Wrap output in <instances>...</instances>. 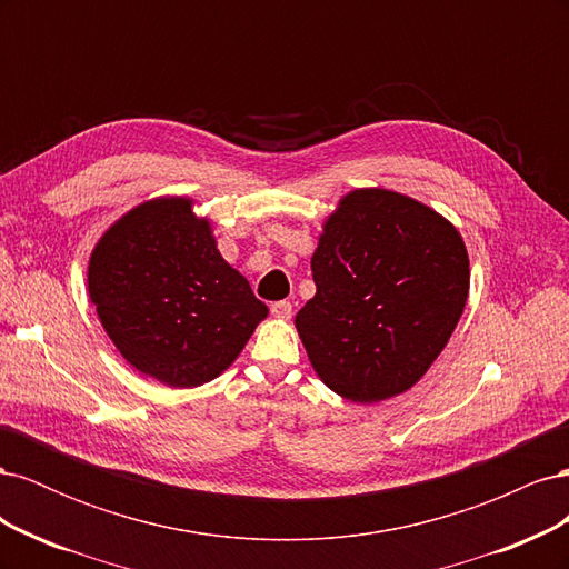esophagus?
I'll return each mask as SVG.
<instances>
[{"label":"esophagus","instance_id":"obj_1","mask_svg":"<svg viewBox=\"0 0 569 569\" xmlns=\"http://www.w3.org/2000/svg\"><path fill=\"white\" fill-rule=\"evenodd\" d=\"M270 313H272L274 318L287 320V318H291V303H289V301H274V303L270 306Z\"/></svg>","mask_w":569,"mask_h":569}]
</instances>
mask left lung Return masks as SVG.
Segmentation results:
<instances>
[{
	"mask_svg": "<svg viewBox=\"0 0 569 569\" xmlns=\"http://www.w3.org/2000/svg\"><path fill=\"white\" fill-rule=\"evenodd\" d=\"M311 270L316 297L297 313V330L320 380L353 403L416 385L449 343L470 289L458 230L389 189L339 201Z\"/></svg>",
	"mask_w": 569,
	"mask_h": 569,
	"instance_id": "8db88e82",
	"label": "left lung"
}]
</instances>
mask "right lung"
<instances>
[{"label": "right lung", "instance_id": "right-lung-1", "mask_svg": "<svg viewBox=\"0 0 569 569\" xmlns=\"http://www.w3.org/2000/svg\"><path fill=\"white\" fill-rule=\"evenodd\" d=\"M88 287L128 363L180 389L218 377L268 316L182 197L147 201L113 222L92 251Z\"/></svg>", "mask_w": 569, "mask_h": 569}]
</instances>
